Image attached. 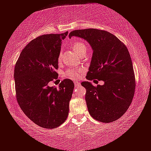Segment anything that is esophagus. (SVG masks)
<instances>
[{"label":"esophagus","mask_w":151,"mask_h":151,"mask_svg":"<svg viewBox=\"0 0 151 151\" xmlns=\"http://www.w3.org/2000/svg\"><path fill=\"white\" fill-rule=\"evenodd\" d=\"M81 85V83H80V82H78V81L75 82V87L78 86V85Z\"/></svg>","instance_id":"34e87169"}]
</instances>
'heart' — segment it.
Segmentation results:
<instances>
[{
	"label": "heart",
	"instance_id": "obj_1",
	"mask_svg": "<svg viewBox=\"0 0 151 151\" xmlns=\"http://www.w3.org/2000/svg\"><path fill=\"white\" fill-rule=\"evenodd\" d=\"M72 49L73 50V52L77 55L81 52L83 50L86 49V45L84 43L81 41H78L74 42L72 45ZM59 61H61V55L59 57ZM83 69H76V68H70V69L67 70L66 73L67 77L70 78L72 79H78L82 76V74L83 73Z\"/></svg>",
	"mask_w": 151,
	"mask_h": 151
}]
</instances>
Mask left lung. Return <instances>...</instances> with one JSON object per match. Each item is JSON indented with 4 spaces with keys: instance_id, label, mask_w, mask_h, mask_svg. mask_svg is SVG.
I'll use <instances>...</instances> for the list:
<instances>
[{
    "instance_id": "obj_1",
    "label": "left lung",
    "mask_w": 151,
    "mask_h": 151,
    "mask_svg": "<svg viewBox=\"0 0 151 151\" xmlns=\"http://www.w3.org/2000/svg\"><path fill=\"white\" fill-rule=\"evenodd\" d=\"M86 40L93 50L89 81H103L95 87L81 83L86 89L85 100L91 116L102 122H113L127 111L135 92V77L131 57L123 42L108 31L96 29L73 31L69 38Z\"/></svg>"
}]
</instances>
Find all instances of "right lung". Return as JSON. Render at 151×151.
<instances>
[{
    "instance_id": "obj_1",
    "label": "right lung",
    "mask_w": 151,
    "mask_h": 151,
    "mask_svg": "<svg viewBox=\"0 0 151 151\" xmlns=\"http://www.w3.org/2000/svg\"><path fill=\"white\" fill-rule=\"evenodd\" d=\"M68 31L42 35L24 48L17 61L14 78L16 97L22 111L40 127L54 129L66 120L74 84L65 79L59 88L48 83L58 78L61 41Z\"/></svg>"
}]
</instances>
